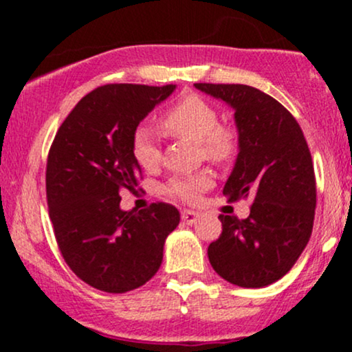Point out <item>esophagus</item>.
<instances>
[{"instance_id":"esophagus-1","label":"esophagus","mask_w":352,"mask_h":352,"mask_svg":"<svg viewBox=\"0 0 352 352\" xmlns=\"http://www.w3.org/2000/svg\"><path fill=\"white\" fill-rule=\"evenodd\" d=\"M199 220V213L193 212V210H182V221L187 225H193Z\"/></svg>"}]
</instances>
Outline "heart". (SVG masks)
<instances>
[{
    "instance_id": "obj_1",
    "label": "heart",
    "mask_w": 352,
    "mask_h": 352,
    "mask_svg": "<svg viewBox=\"0 0 352 352\" xmlns=\"http://www.w3.org/2000/svg\"><path fill=\"white\" fill-rule=\"evenodd\" d=\"M160 127L164 132L179 139L199 142L205 159L212 162H227L236 153L238 134L228 124H218L217 109L207 99L197 94H188L177 100L165 114L160 117ZM132 157L144 170L152 172L160 165V147L152 131L140 125L132 134ZM212 185L207 173L173 177L165 192L173 199L195 201L204 190Z\"/></svg>"
}]
</instances>
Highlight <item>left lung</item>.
Here are the masks:
<instances>
[{"instance_id":"1","label":"left lung","mask_w":352,"mask_h":352,"mask_svg":"<svg viewBox=\"0 0 352 352\" xmlns=\"http://www.w3.org/2000/svg\"><path fill=\"white\" fill-rule=\"evenodd\" d=\"M235 111L238 155L223 187L228 201L252 199L250 217L220 215L208 260L223 280L263 288L285 276L308 245L316 208L311 153L296 119L260 89L195 84Z\"/></svg>"}]
</instances>
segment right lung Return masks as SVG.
Instances as JSON below:
<instances>
[{"instance_id":"obj_1","label":"right lung","mask_w":352,"mask_h":352,"mask_svg":"<svg viewBox=\"0 0 352 352\" xmlns=\"http://www.w3.org/2000/svg\"><path fill=\"white\" fill-rule=\"evenodd\" d=\"M107 84L76 104L60 124L46 168V195L56 241L69 268L92 288L125 293L159 272L167 236L180 213L173 205L120 208V192L142 175L132 157V134L175 91Z\"/></svg>"}]
</instances>
